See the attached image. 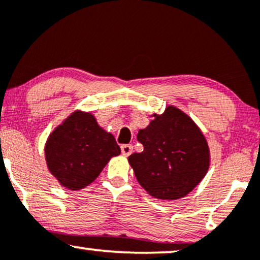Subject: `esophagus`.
<instances>
[{
	"label": "esophagus",
	"mask_w": 260,
	"mask_h": 260,
	"mask_svg": "<svg viewBox=\"0 0 260 260\" xmlns=\"http://www.w3.org/2000/svg\"><path fill=\"white\" fill-rule=\"evenodd\" d=\"M121 152H122L123 155H126L127 157V155H129L133 152V146L129 144L122 145V146H121Z\"/></svg>",
	"instance_id": "obj_1"
}]
</instances>
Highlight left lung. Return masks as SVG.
<instances>
[{
  "instance_id": "left-lung-1",
  "label": "left lung",
  "mask_w": 260,
  "mask_h": 260,
  "mask_svg": "<svg viewBox=\"0 0 260 260\" xmlns=\"http://www.w3.org/2000/svg\"><path fill=\"white\" fill-rule=\"evenodd\" d=\"M138 133L141 153L128 157L139 184L154 199L171 201L188 195L205 178L210 152L199 126L181 109L166 107Z\"/></svg>"
}]
</instances>
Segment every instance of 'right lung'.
<instances>
[{
  "instance_id": "add662e5",
  "label": "right lung",
  "mask_w": 260,
  "mask_h": 260,
  "mask_svg": "<svg viewBox=\"0 0 260 260\" xmlns=\"http://www.w3.org/2000/svg\"><path fill=\"white\" fill-rule=\"evenodd\" d=\"M120 153L113 134L99 126L91 113L82 110H76L55 127L45 144L48 170L69 190L88 186L110 158Z\"/></svg>"
}]
</instances>
